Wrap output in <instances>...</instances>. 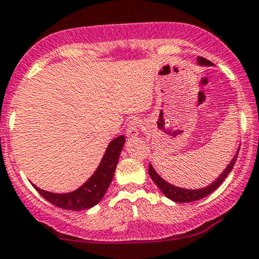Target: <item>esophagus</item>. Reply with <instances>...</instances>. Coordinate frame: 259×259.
I'll return each mask as SVG.
<instances>
[{
    "mask_svg": "<svg viewBox=\"0 0 259 259\" xmlns=\"http://www.w3.org/2000/svg\"><path fill=\"white\" fill-rule=\"evenodd\" d=\"M141 126V123H140L139 119H132L127 123L126 126V136L127 138H135L139 134V129Z\"/></svg>",
    "mask_w": 259,
    "mask_h": 259,
    "instance_id": "esophagus-1",
    "label": "esophagus"
}]
</instances>
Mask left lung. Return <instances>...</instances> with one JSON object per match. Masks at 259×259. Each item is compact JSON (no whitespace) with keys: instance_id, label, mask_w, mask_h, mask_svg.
<instances>
[{"instance_id":"1","label":"left lung","mask_w":259,"mask_h":259,"mask_svg":"<svg viewBox=\"0 0 259 259\" xmlns=\"http://www.w3.org/2000/svg\"><path fill=\"white\" fill-rule=\"evenodd\" d=\"M198 62L200 65H211V61H208L207 59L202 58V57H198ZM239 151L238 153L235 154V157L233 158V160L230 161V164L227 166V169L223 171V174L221 175L219 179L214 181L213 183H211L210 186L205 187L202 189H183V188H179V187H175L170 183H167L166 181H164L161 177L155 172L153 166L149 164L148 167V174L149 176L152 177V180L154 181V183L159 187V189L163 192V194L165 197H167L171 200L177 201V202H189V201H195V200H200V199L207 197L208 194H211L213 191H216L217 188L221 186V183L223 182L224 179L228 176V174L232 171L233 167H234V164L236 161V158H238Z\"/></svg>"}]
</instances>
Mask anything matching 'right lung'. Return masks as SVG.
Wrapping results in <instances>:
<instances>
[{"instance_id":"right-lung-1","label":"right lung","mask_w":259,"mask_h":259,"mask_svg":"<svg viewBox=\"0 0 259 259\" xmlns=\"http://www.w3.org/2000/svg\"><path fill=\"white\" fill-rule=\"evenodd\" d=\"M124 142H125V138L123 135L112 140L106 149L98 170L77 191L66 193V194H55V193L42 191L36 186L33 187L46 200L64 210L80 211L95 206L104 198L105 193L107 192L111 185Z\"/></svg>"}]
</instances>
